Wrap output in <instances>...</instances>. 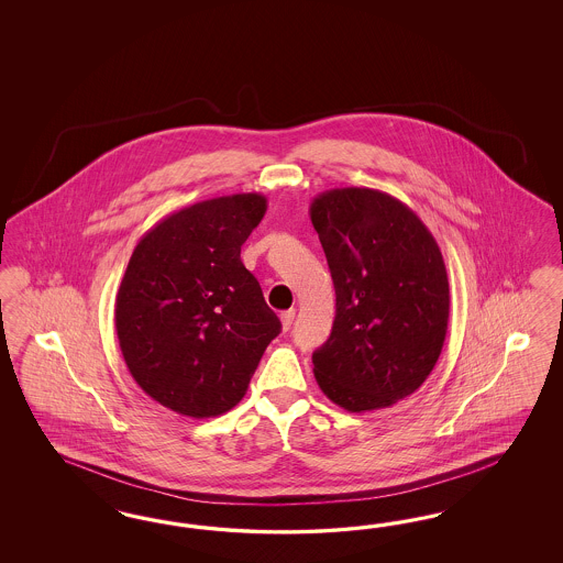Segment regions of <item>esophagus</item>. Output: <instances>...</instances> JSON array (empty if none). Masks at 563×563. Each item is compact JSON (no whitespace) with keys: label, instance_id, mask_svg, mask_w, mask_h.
<instances>
[{"label":"esophagus","instance_id":"obj_1","mask_svg":"<svg viewBox=\"0 0 563 563\" xmlns=\"http://www.w3.org/2000/svg\"><path fill=\"white\" fill-rule=\"evenodd\" d=\"M292 320H295V309H287V311L280 313V322H283L285 330H289Z\"/></svg>","mask_w":563,"mask_h":563}]
</instances>
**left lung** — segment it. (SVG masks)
I'll use <instances>...</instances> for the list:
<instances>
[{"mask_svg":"<svg viewBox=\"0 0 563 563\" xmlns=\"http://www.w3.org/2000/svg\"><path fill=\"white\" fill-rule=\"evenodd\" d=\"M336 290L330 339L313 353L322 393L349 412L421 388L442 353L450 287L440 245L390 194L328 189L309 206Z\"/></svg>","mask_w":563,"mask_h":563,"instance_id":"8db88e82","label":"left lung"}]
</instances>
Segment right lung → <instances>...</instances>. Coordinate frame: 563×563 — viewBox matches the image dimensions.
Listing matches in <instances>:
<instances>
[{"label": "right lung", "instance_id": "1", "mask_svg": "<svg viewBox=\"0 0 563 563\" xmlns=\"http://www.w3.org/2000/svg\"><path fill=\"white\" fill-rule=\"evenodd\" d=\"M262 194L181 208L137 241L115 299L121 355L165 409L206 419L247 393L280 320L241 245L266 214Z\"/></svg>", "mask_w": 563, "mask_h": 563}]
</instances>
